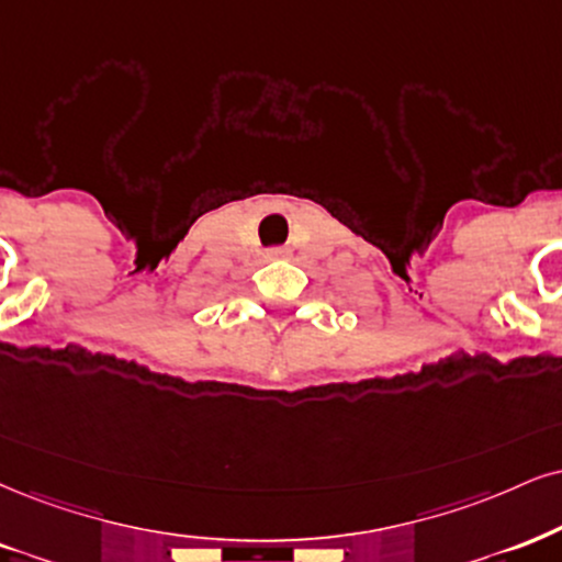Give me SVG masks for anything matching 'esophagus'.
<instances>
[{
	"label": "esophagus",
	"mask_w": 562,
	"mask_h": 562,
	"mask_svg": "<svg viewBox=\"0 0 562 562\" xmlns=\"http://www.w3.org/2000/svg\"><path fill=\"white\" fill-rule=\"evenodd\" d=\"M268 260H276V258H283V249H268L266 252Z\"/></svg>",
	"instance_id": "34e87169"
}]
</instances>
